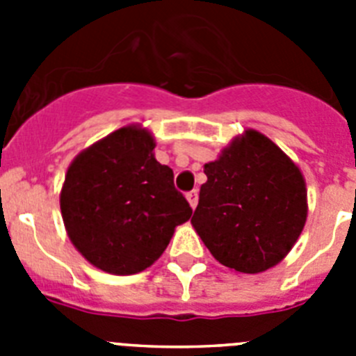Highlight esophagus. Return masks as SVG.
<instances>
[{"instance_id":"34e87169","label":"esophagus","mask_w":356,"mask_h":356,"mask_svg":"<svg viewBox=\"0 0 356 356\" xmlns=\"http://www.w3.org/2000/svg\"><path fill=\"white\" fill-rule=\"evenodd\" d=\"M187 200H188V203H191V207H193V209H196L197 200H200V193H197V188H194V191L187 193Z\"/></svg>"}]
</instances>
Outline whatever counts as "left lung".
<instances>
[{"label":"left lung","mask_w":356,"mask_h":356,"mask_svg":"<svg viewBox=\"0 0 356 356\" xmlns=\"http://www.w3.org/2000/svg\"><path fill=\"white\" fill-rule=\"evenodd\" d=\"M207 184L191 219L213 259L262 273L292 250L307 221V187L294 162L254 130L205 163Z\"/></svg>","instance_id":"1"}]
</instances>
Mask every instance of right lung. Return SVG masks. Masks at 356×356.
Masks as SVG:
<instances>
[{
    "label": "right lung",
    "instance_id": "add662e5",
    "mask_svg": "<svg viewBox=\"0 0 356 356\" xmlns=\"http://www.w3.org/2000/svg\"><path fill=\"white\" fill-rule=\"evenodd\" d=\"M147 130L124 127L81 151L60 193L65 229L92 266L135 275L159 259L193 209L156 162Z\"/></svg>",
    "mask_w": 356,
    "mask_h": 356
}]
</instances>
